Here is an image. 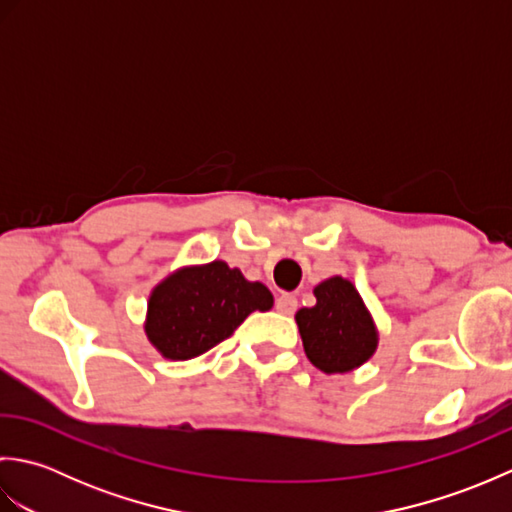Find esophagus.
Returning <instances> with one entry per match:
<instances>
[{"mask_svg":"<svg viewBox=\"0 0 512 512\" xmlns=\"http://www.w3.org/2000/svg\"><path fill=\"white\" fill-rule=\"evenodd\" d=\"M275 308L281 312V314H292L297 310V299L292 295H286V292H281V295L277 297L275 301Z\"/></svg>","mask_w":512,"mask_h":512,"instance_id":"1","label":"esophagus"}]
</instances>
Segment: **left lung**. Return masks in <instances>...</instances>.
I'll return each instance as SVG.
<instances>
[{
	"label": "left lung",
	"mask_w": 512,
	"mask_h": 512,
	"mask_svg": "<svg viewBox=\"0 0 512 512\" xmlns=\"http://www.w3.org/2000/svg\"><path fill=\"white\" fill-rule=\"evenodd\" d=\"M317 303L295 314L308 361L325 374H347L376 354L378 328L350 279L334 275L314 286Z\"/></svg>",
	"instance_id": "8db88e82"
}]
</instances>
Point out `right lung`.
<instances>
[{
  "label": "right lung",
  "instance_id": "obj_1",
  "mask_svg": "<svg viewBox=\"0 0 512 512\" xmlns=\"http://www.w3.org/2000/svg\"><path fill=\"white\" fill-rule=\"evenodd\" d=\"M273 303L262 281H248L239 268L213 259L180 266L158 281L143 328L162 358L189 361L228 339L250 312H266Z\"/></svg>",
  "mask_w": 512,
  "mask_h": 512
}]
</instances>
